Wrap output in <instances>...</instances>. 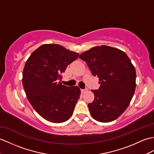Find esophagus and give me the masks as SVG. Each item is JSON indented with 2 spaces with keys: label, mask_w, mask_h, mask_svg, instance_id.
<instances>
[{
  "label": "esophagus",
  "mask_w": 154,
  "mask_h": 154,
  "mask_svg": "<svg viewBox=\"0 0 154 154\" xmlns=\"http://www.w3.org/2000/svg\"><path fill=\"white\" fill-rule=\"evenodd\" d=\"M87 91V89H81V92L82 93H85Z\"/></svg>",
  "instance_id": "esophagus-1"
}]
</instances>
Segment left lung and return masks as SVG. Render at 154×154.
<instances>
[{
    "mask_svg": "<svg viewBox=\"0 0 154 154\" xmlns=\"http://www.w3.org/2000/svg\"><path fill=\"white\" fill-rule=\"evenodd\" d=\"M100 87L92 90L94 101L88 104L92 117L102 123L117 119L130 104L136 88V71L130 58L117 48L94 46L80 55Z\"/></svg>",
    "mask_w": 154,
    "mask_h": 154,
    "instance_id": "1",
    "label": "left lung"
}]
</instances>
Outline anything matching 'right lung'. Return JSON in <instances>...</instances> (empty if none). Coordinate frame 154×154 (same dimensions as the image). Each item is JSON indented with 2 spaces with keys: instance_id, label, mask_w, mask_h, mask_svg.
I'll use <instances>...</instances> for the list:
<instances>
[{
  "instance_id": "right-lung-1",
  "label": "right lung",
  "mask_w": 154,
  "mask_h": 154,
  "mask_svg": "<svg viewBox=\"0 0 154 154\" xmlns=\"http://www.w3.org/2000/svg\"><path fill=\"white\" fill-rule=\"evenodd\" d=\"M79 54L56 44H44L31 53L23 70L22 84L29 102L42 118L52 123L68 120L79 99L77 86L59 80L67 66Z\"/></svg>"
}]
</instances>
